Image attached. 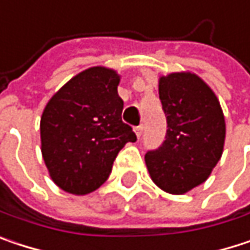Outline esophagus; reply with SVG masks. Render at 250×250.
<instances>
[{
  "label": "esophagus",
  "instance_id": "1",
  "mask_svg": "<svg viewBox=\"0 0 250 250\" xmlns=\"http://www.w3.org/2000/svg\"><path fill=\"white\" fill-rule=\"evenodd\" d=\"M134 131H135V134H137V137L140 138L141 135H142V131H144V126H142V125H138V126H135V128H134Z\"/></svg>",
  "mask_w": 250,
  "mask_h": 250
}]
</instances>
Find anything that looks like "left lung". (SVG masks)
Here are the masks:
<instances>
[{"label": "left lung", "mask_w": 250, "mask_h": 250, "mask_svg": "<svg viewBox=\"0 0 250 250\" xmlns=\"http://www.w3.org/2000/svg\"><path fill=\"white\" fill-rule=\"evenodd\" d=\"M167 116L163 145L145 154L151 180L166 193L186 194L203 184L223 154L226 122L211 87L191 72L158 80Z\"/></svg>", "instance_id": "8db88e82"}]
</instances>
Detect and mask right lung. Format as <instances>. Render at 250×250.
I'll return each instance as SVG.
<instances>
[{
	"mask_svg": "<svg viewBox=\"0 0 250 250\" xmlns=\"http://www.w3.org/2000/svg\"><path fill=\"white\" fill-rule=\"evenodd\" d=\"M121 76L95 66L73 76L47 102L40 119L42 154L50 178L62 190L83 196L109 177L132 128L122 122Z\"/></svg>",
	"mask_w": 250,
	"mask_h": 250,
	"instance_id": "add662e5",
	"label": "right lung"
}]
</instances>
